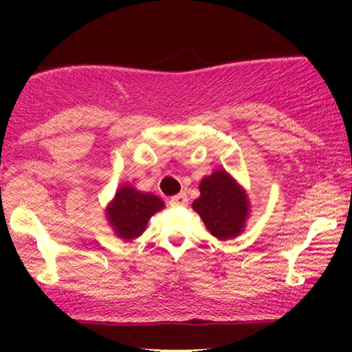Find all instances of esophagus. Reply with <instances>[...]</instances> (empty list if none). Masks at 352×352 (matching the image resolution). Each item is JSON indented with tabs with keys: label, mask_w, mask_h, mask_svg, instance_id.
Wrapping results in <instances>:
<instances>
[{
	"label": "esophagus",
	"mask_w": 352,
	"mask_h": 352,
	"mask_svg": "<svg viewBox=\"0 0 352 352\" xmlns=\"http://www.w3.org/2000/svg\"><path fill=\"white\" fill-rule=\"evenodd\" d=\"M168 204H170L172 207H187V204H188V197H187V193H185V192L177 193V195H173V197H172V199H170V201H168Z\"/></svg>",
	"instance_id": "esophagus-1"
}]
</instances>
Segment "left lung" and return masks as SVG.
Here are the masks:
<instances>
[{"instance_id": "1", "label": "left lung", "mask_w": 352, "mask_h": 352, "mask_svg": "<svg viewBox=\"0 0 352 352\" xmlns=\"http://www.w3.org/2000/svg\"><path fill=\"white\" fill-rule=\"evenodd\" d=\"M193 210L213 236L228 240L243 228L248 217V200L227 172L217 170L201 180L200 197L193 201Z\"/></svg>"}]
</instances>
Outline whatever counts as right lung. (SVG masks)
Instances as JSON below:
<instances>
[{"mask_svg":"<svg viewBox=\"0 0 352 352\" xmlns=\"http://www.w3.org/2000/svg\"><path fill=\"white\" fill-rule=\"evenodd\" d=\"M164 207V201L152 193L137 192L129 185L117 190L116 199L109 205L107 217L117 236L132 240L142 235L153 213Z\"/></svg>","mask_w":352,"mask_h":352,"instance_id":"right-lung-1","label":"right lung"}]
</instances>
